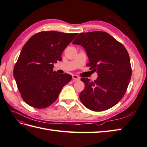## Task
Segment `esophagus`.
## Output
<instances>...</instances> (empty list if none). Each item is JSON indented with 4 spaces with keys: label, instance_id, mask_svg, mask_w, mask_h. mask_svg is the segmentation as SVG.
<instances>
[{
    "label": "esophagus",
    "instance_id": "1",
    "mask_svg": "<svg viewBox=\"0 0 147 147\" xmlns=\"http://www.w3.org/2000/svg\"><path fill=\"white\" fill-rule=\"evenodd\" d=\"M72 79H73L74 81H76V80H80V78L79 76H76V75H73V76H72Z\"/></svg>",
    "mask_w": 147,
    "mask_h": 147
}]
</instances>
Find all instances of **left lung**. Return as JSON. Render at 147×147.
<instances>
[{
    "label": "left lung",
    "instance_id": "1",
    "mask_svg": "<svg viewBox=\"0 0 147 147\" xmlns=\"http://www.w3.org/2000/svg\"><path fill=\"white\" fill-rule=\"evenodd\" d=\"M73 44L86 50L90 69L97 71V79L90 82L82 78L85 88L80 92L81 102L94 111L113 107L122 99L131 76L128 51L123 45L106 32H82Z\"/></svg>",
    "mask_w": 147,
    "mask_h": 147
}]
</instances>
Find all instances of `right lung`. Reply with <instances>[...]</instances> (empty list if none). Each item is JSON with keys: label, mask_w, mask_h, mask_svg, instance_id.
Listing matches in <instances>:
<instances>
[{"label": "right lung", "mask_w": 147, "mask_h": 147, "mask_svg": "<svg viewBox=\"0 0 147 147\" xmlns=\"http://www.w3.org/2000/svg\"><path fill=\"white\" fill-rule=\"evenodd\" d=\"M78 33L42 31L26 43L14 68V77L22 99L28 105L43 109L58 98L71 80V75L53 71V63L61 60L63 50Z\"/></svg>", "instance_id": "right-lung-1"}]
</instances>
